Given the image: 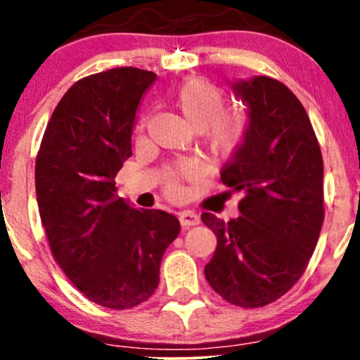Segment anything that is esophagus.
<instances>
[{
    "label": "esophagus",
    "mask_w": 360,
    "mask_h": 360,
    "mask_svg": "<svg viewBox=\"0 0 360 360\" xmlns=\"http://www.w3.org/2000/svg\"><path fill=\"white\" fill-rule=\"evenodd\" d=\"M179 221H181V225L188 229V226L198 225V223H200V217H198V214L194 213V212H189V210H184V212L179 213Z\"/></svg>",
    "instance_id": "obj_1"
}]
</instances>
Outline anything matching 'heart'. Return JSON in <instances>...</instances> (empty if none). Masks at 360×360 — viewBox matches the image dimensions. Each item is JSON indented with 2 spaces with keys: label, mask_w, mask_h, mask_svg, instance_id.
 Segmentation results:
<instances>
[{
  "label": "heart",
  "mask_w": 360,
  "mask_h": 360,
  "mask_svg": "<svg viewBox=\"0 0 360 360\" xmlns=\"http://www.w3.org/2000/svg\"><path fill=\"white\" fill-rule=\"evenodd\" d=\"M174 103L194 130L205 131L206 146L214 157L226 159L240 148L245 140L249 122L243 113H223L226 98L217 86L205 79H191L174 93ZM189 166L181 164L167 174V191H179L177 176H188Z\"/></svg>",
  "instance_id": "obj_1"
}]
</instances>
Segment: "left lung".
Returning a JSON list of instances; mask_svg holds the SVG:
<instances>
[{
	"mask_svg": "<svg viewBox=\"0 0 360 360\" xmlns=\"http://www.w3.org/2000/svg\"><path fill=\"white\" fill-rule=\"evenodd\" d=\"M247 106L243 143L221 169V183L242 193L240 217L201 220L217 235L205 278L235 307L260 308L295 286L323 225V159L307 110L267 76L232 82Z\"/></svg>",
	"mask_w": 360,
	"mask_h": 360,
	"instance_id": "left-lung-1",
	"label": "left lung"
}]
</instances>
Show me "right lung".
Segmentation results:
<instances>
[{
	"label": "right lung",
	"mask_w": 360,
	"mask_h": 360,
	"mask_svg": "<svg viewBox=\"0 0 360 360\" xmlns=\"http://www.w3.org/2000/svg\"><path fill=\"white\" fill-rule=\"evenodd\" d=\"M155 74L115 68L74 82L53 110L35 162L40 218L56 262L93 303L128 309L159 286L174 214L118 198L115 176L131 155V131Z\"/></svg>",
	"instance_id": "add662e5"
}]
</instances>
